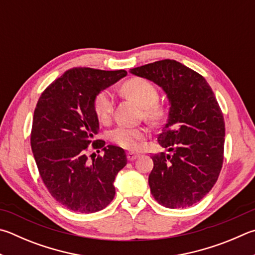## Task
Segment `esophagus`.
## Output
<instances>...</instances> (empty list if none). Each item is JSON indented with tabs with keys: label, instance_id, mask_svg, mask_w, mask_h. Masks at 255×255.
Wrapping results in <instances>:
<instances>
[{
	"label": "esophagus",
	"instance_id": "1",
	"mask_svg": "<svg viewBox=\"0 0 255 255\" xmlns=\"http://www.w3.org/2000/svg\"><path fill=\"white\" fill-rule=\"evenodd\" d=\"M138 157H139V155L136 154V152H132V151H129L127 154V158H128V160H130V161L135 160L136 158H138Z\"/></svg>",
	"mask_w": 255,
	"mask_h": 255
}]
</instances>
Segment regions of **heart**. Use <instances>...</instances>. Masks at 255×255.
<instances>
[{"mask_svg": "<svg viewBox=\"0 0 255 255\" xmlns=\"http://www.w3.org/2000/svg\"><path fill=\"white\" fill-rule=\"evenodd\" d=\"M123 92L129 98H131L143 108V116L152 122H158L164 117L165 110L157 103L158 100V90L155 85L145 79L136 77L127 80L122 87ZM114 109L113 97L107 90L100 91L95 97L94 110L101 123H107L112 118ZM146 131L143 128L118 126L110 132V139L118 146L126 149H137L140 141L145 138Z\"/></svg>", "mask_w": 255, "mask_h": 255, "instance_id": "b5f03b06", "label": "heart"}]
</instances>
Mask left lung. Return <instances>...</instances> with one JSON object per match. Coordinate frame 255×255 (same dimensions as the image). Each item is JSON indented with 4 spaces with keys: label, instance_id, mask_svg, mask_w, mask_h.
Segmentation results:
<instances>
[{
    "label": "left lung",
    "instance_id": "1",
    "mask_svg": "<svg viewBox=\"0 0 255 255\" xmlns=\"http://www.w3.org/2000/svg\"><path fill=\"white\" fill-rule=\"evenodd\" d=\"M130 72L163 88L170 105L157 139L173 155L151 156V195L168 208L196 204L214 186L223 165L225 124L214 92L204 77L175 60L148 63Z\"/></svg>",
    "mask_w": 255,
    "mask_h": 255
}]
</instances>
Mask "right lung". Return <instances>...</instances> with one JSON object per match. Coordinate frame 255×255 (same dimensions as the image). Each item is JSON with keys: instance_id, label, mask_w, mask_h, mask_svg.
Here are the masks:
<instances>
[{"instance_id": "right-lung-1", "label": "right lung", "mask_w": 255, "mask_h": 255, "mask_svg": "<svg viewBox=\"0 0 255 255\" xmlns=\"http://www.w3.org/2000/svg\"><path fill=\"white\" fill-rule=\"evenodd\" d=\"M126 75L125 70L72 68L51 83L36 104L32 152L45 187L68 210L95 213L114 200L115 177L127 157L123 148L94 140L99 130L94 100ZM90 144L101 147L104 155L93 154L90 161Z\"/></svg>"}]
</instances>
